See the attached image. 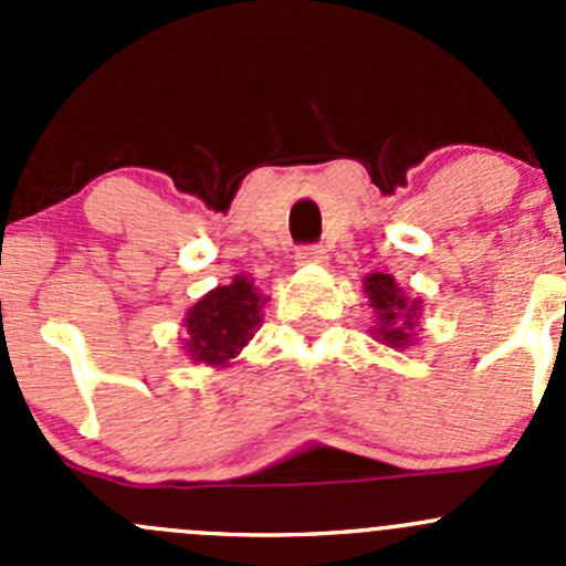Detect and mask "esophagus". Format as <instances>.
Masks as SVG:
<instances>
[{
    "label": "esophagus",
    "instance_id": "esophagus-1",
    "mask_svg": "<svg viewBox=\"0 0 566 566\" xmlns=\"http://www.w3.org/2000/svg\"><path fill=\"white\" fill-rule=\"evenodd\" d=\"M295 260H298V265H312V262H325V260H328V251H325V247H319V243H306V247L298 249V254H295Z\"/></svg>",
    "mask_w": 566,
    "mask_h": 566
}]
</instances>
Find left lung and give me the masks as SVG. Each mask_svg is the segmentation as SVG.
<instances>
[{"mask_svg":"<svg viewBox=\"0 0 566 566\" xmlns=\"http://www.w3.org/2000/svg\"><path fill=\"white\" fill-rule=\"evenodd\" d=\"M364 284H367L369 306H373L375 317H378L380 342L391 347L408 345L413 339L416 306L408 304V298H405L402 290L397 287V282H394L389 273H373Z\"/></svg>","mask_w":566,"mask_h":566,"instance_id":"1","label":"left lung"}]
</instances>
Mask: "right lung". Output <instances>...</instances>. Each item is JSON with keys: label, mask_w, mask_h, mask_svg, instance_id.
Listing matches in <instances>:
<instances>
[{"label": "right lung", "mask_w": 566, "mask_h": 566, "mask_svg": "<svg viewBox=\"0 0 566 566\" xmlns=\"http://www.w3.org/2000/svg\"><path fill=\"white\" fill-rule=\"evenodd\" d=\"M265 301L254 293L251 282L243 276L232 279V284L216 287L188 310L186 347L191 358L202 364H224L238 356L251 328L260 323V306Z\"/></svg>", "instance_id": "1"}]
</instances>
